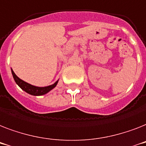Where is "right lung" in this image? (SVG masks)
<instances>
[{"instance_id": "add662e5", "label": "right lung", "mask_w": 146, "mask_h": 146, "mask_svg": "<svg viewBox=\"0 0 146 146\" xmlns=\"http://www.w3.org/2000/svg\"><path fill=\"white\" fill-rule=\"evenodd\" d=\"M11 72H12L13 77V79L15 82L16 83V84L18 85L23 90L32 96H42L46 94V93L50 91L51 90H53L56 86L58 81H59V80H56L53 84L46 86V87H36V86H34V85H31L29 83L25 82V81L19 78V77L16 76V74L14 73L13 69H11Z\"/></svg>"}]
</instances>
